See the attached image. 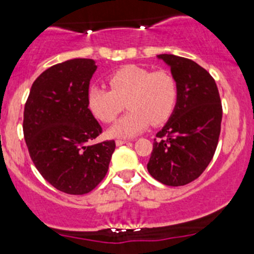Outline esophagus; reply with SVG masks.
Segmentation results:
<instances>
[{
	"label": "esophagus",
	"instance_id": "1",
	"mask_svg": "<svg viewBox=\"0 0 254 254\" xmlns=\"http://www.w3.org/2000/svg\"><path fill=\"white\" fill-rule=\"evenodd\" d=\"M115 143H117V146H122V145H124V143H129V140H117V141H115Z\"/></svg>",
	"mask_w": 254,
	"mask_h": 254
}]
</instances>
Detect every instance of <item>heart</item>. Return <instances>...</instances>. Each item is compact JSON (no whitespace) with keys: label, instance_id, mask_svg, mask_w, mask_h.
<instances>
[{"label":"heart","instance_id":"obj_1","mask_svg":"<svg viewBox=\"0 0 254 254\" xmlns=\"http://www.w3.org/2000/svg\"><path fill=\"white\" fill-rule=\"evenodd\" d=\"M112 89L89 87L87 93L89 111L103 123H112L124 109L130 112L109 129L115 137H131L150 125H161L172 115L178 98L176 78L168 71H151L137 65H127L109 76Z\"/></svg>","mask_w":254,"mask_h":254}]
</instances>
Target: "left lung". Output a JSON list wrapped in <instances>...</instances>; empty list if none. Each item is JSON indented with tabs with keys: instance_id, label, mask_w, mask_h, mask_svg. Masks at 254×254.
Instances as JSON below:
<instances>
[{
	"instance_id": "8db88e82",
	"label": "left lung",
	"mask_w": 254,
	"mask_h": 254,
	"mask_svg": "<svg viewBox=\"0 0 254 254\" xmlns=\"http://www.w3.org/2000/svg\"><path fill=\"white\" fill-rule=\"evenodd\" d=\"M157 58L171 67L178 98L168 122L156 134L147 171L166 186H186L214 157L221 130V99L215 79L193 60L171 54Z\"/></svg>"
}]
</instances>
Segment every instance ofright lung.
I'll return each mask as SVG.
<instances>
[{
    "label": "right lung",
    "mask_w": 254,
    "mask_h": 254,
    "mask_svg": "<svg viewBox=\"0 0 254 254\" xmlns=\"http://www.w3.org/2000/svg\"><path fill=\"white\" fill-rule=\"evenodd\" d=\"M92 59L58 64L34 81L24 107L23 132L33 163L60 191L82 195L108 172L114 140L91 145L102 127L88 108Z\"/></svg>",
    "instance_id": "1"
}]
</instances>
